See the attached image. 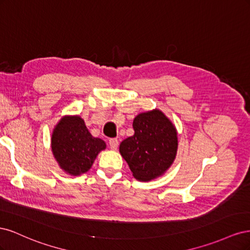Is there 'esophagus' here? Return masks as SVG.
I'll return each mask as SVG.
<instances>
[{
  "mask_svg": "<svg viewBox=\"0 0 250 250\" xmlns=\"http://www.w3.org/2000/svg\"><path fill=\"white\" fill-rule=\"evenodd\" d=\"M108 144H109V147L112 150H116L119 146V141L117 139H109L108 140Z\"/></svg>",
  "mask_w": 250,
  "mask_h": 250,
  "instance_id": "34e87169",
  "label": "esophagus"
}]
</instances>
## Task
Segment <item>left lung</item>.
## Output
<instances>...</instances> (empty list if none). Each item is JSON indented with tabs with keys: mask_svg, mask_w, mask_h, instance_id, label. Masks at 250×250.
<instances>
[{
	"mask_svg": "<svg viewBox=\"0 0 250 250\" xmlns=\"http://www.w3.org/2000/svg\"><path fill=\"white\" fill-rule=\"evenodd\" d=\"M134 134L120 144V153L134 178L142 181L162 176L176 157L175 126L160 109L142 112L133 120Z\"/></svg>",
	"mask_w": 250,
	"mask_h": 250,
	"instance_id": "obj_1",
	"label": "left lung"
}]
</instances>
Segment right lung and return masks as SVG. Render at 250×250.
Returning a JSON list of instances; mask_svg holds the SVG:
<instances>
[{
	"label": "right lung",
	"instance_id": "add662e5",
	"mask_svg": "<svg viewBox=\"0 0 250 250\" xmlns=\"http://www.w3.org/2000/svg\"><path fill=\"white\" fill-rule=\"evenodd\" d=\"M52 152L59 167L71 175L87 172L106 144L89 133L79 116H65L52 133Z\"/></svg>",
	"mask_w": 250,
	"mask_h": 250
}]
</instances>
